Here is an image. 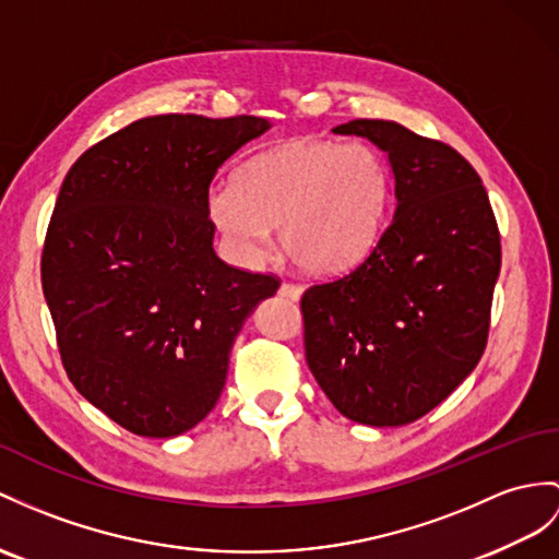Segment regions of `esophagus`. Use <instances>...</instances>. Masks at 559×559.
I'll return each mask as SVG.
<instances>
[{"label": "esophagus", "instance_id": "34e87169", "mask_svg": "<svg viewBox=\"0 0 559 559\" xmlns=\"http://www.w3.org/2000/svg\"><path fill=\"white\" fill-rule=\"evenodd\" d=\"M301 294H304V289L298 287V284H294V282H284L282 287H280V296L289 298V301H298V298H301Z\"/></svg>", "mask_w": 559, "mask_h": 559}]
</instances>
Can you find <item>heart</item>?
Wrapping results in <instances>:
<instances>
[{"mask_svg": "<svg viewBox=\"0 0 559 559\" xmlns=\"http://www.w3.org/2000/svg\"><path fill=\"white\" fill-rule=\"evenodd\" d=\"M386 192L384 160L372 146L298 140L249 158L235 185L211 189L206 206L237 263L261 261L277 227L296 267L336 275L374 247Z\"/></svg>", "mask_w": 559, "mask_h": 559, "instance_id": "obj_1", "label": "heart"}]
</instances>
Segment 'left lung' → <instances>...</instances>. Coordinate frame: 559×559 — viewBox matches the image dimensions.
Returning a JSON list of instances; mask_svg holds the SVG:
<instances>
[{
  "label": "left lung",
  "mask_w": 559,
  "mask_h": 559,
  "mask_svg": "<svg viewBox=\"0 0 559 559\" xmlns=\"http://www.w3.org/2000/svg\"><path fill=\"white\" fill-rule=\"evenodd\" d=\"M386 152L396 213L346 275L301 296L306 360L344 417L411 425L481 360L500 233L481 177L453 146L393 120L334 128Z\"/></svg>",
  "instance_id": "8db88e82"
}]
</instances>
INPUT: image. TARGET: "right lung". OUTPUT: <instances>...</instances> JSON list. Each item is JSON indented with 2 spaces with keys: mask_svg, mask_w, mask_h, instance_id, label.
<instances>
[{
  "mask_svg": "<svg viewBox=\"0 0 559 559\" xmlns=\"http://www.w3.org/2000/svg\"><path fill=\"white\" fill-rule=\"evenodd\" d=\"M265 118L152 116L68 170L43 249V292L73 386L138 437L206 417L229 350L280 280L213 251L209 187Z\"/></svg>",
  "mask_w": 559,
  "mask_h": 559,
  "instance_id": "right-lung-1",
  "label": "right lung"
}]
</instances>
